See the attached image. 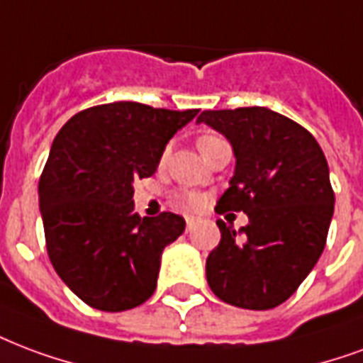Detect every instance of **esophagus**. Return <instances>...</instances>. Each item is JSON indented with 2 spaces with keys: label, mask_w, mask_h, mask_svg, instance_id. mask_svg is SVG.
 <instances>
[{
  "label": "esophagus",
  "mask_w": 363,
  "mask_h": 363,
  "mask_svg": "<svg viewBox=\"0 0 363 363\" xmlns=\"http://www.w3.org/2000/svg\"><path fill=\"white\" fill-rule=\"evenodd\" d=\"M200 223V217H186V230H192Z\"/></svg>",
  "instance_id": "esophagus-1"
}]
</instances>
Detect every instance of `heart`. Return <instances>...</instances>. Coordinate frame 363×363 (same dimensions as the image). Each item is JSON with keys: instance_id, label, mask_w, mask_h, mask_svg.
<instances>
[{"instance_id": "obj_1", "label": "heart", "mask_w": 363, "mask_h": 363, "mask_svg": "<svg viewBox=\"0 0 363 363\" xmlns=\"http://www.w3.org/2000/svg\"><path fill=\"white\" fill-rule=\"evenodd\" d=\"M217 138H219V136H213V134H203V136H200V140H198V147L203 146V144H208V142L211 140H217ZM167 154H169V147L167 150H163L161 161H165ZM177 200H179V203H182V206H186V208H202L203 206V198L200 194H196V192H181V194L177 196Z\"/></svg>"}]
</instances>
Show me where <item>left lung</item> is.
I'll return each instance as SVG.
<instances>
[{
    "label": "left lung",
    "instance_id": "obj_1",
    "mask_svg": "<svg viewBox=\"0 0 363 363\" xmlns=\"http://www.w3.org/2000/svg\"><path fill=\"white\" fill-rule=\"evenodd\" d=\"M198 123L225 134L236 157L216 211L248 216L238 233L217 221L209 289L236 308L271 310L296 292L327 242L335 209L327 160L311 133L267 107L202 111Z\"/></svg>",
    "mask_w": 363,
    "mask_h": 363
}]
</instances>
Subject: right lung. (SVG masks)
Segmentation results:
<instances>
[{
    "label": "right lung",
    "mask_w": 363,
    "mask_h": 363,
    "mask_svg": "<svg viewBox=\"0 0 363 363\" xmlns=\"http://www.w3.org/2000/svg\"><path fill=\"white\" fill-rule=\"evenodd\" d=\"M196 115L115 101L80 111L55 136L38 184L45 248L63 283L96 310H130L154 294L161 252L184 219H142L133 184L155 173L167 142Z\"/></svg>",
    "instance_id": "right-lung-1"
}]
</instances>
